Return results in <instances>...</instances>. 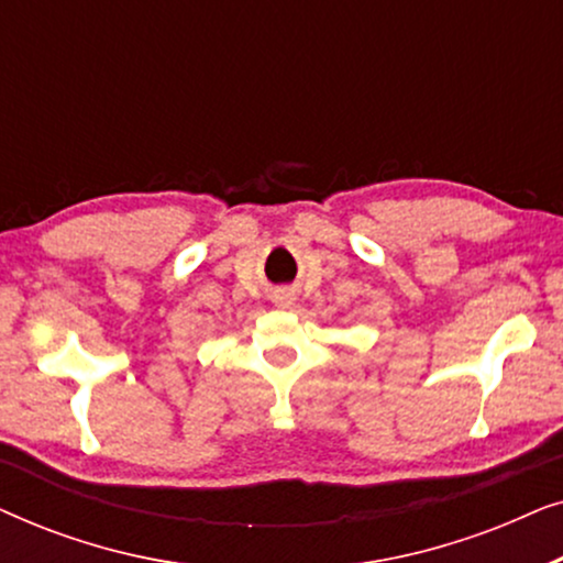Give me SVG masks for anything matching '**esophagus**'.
Returning <instances> with one entry per match:
<instances>
[{
  "mask_svg": "<svg viewBox=\"0 0 563 563\" xmlns=\"http://www.w3.org/2000/svg\"><path fill=\"white\" fill-rule=\"evenodd\" d=\"M276 299H279V302H284V305H287L289 302V299H291V295H289V291H279V297H276Z\"/></svg>",
  "mask_w": 563,
  "mask_h": 563,
  "instance_id": "34e87169",
  "label": "esophagus"
}]
</instances>
